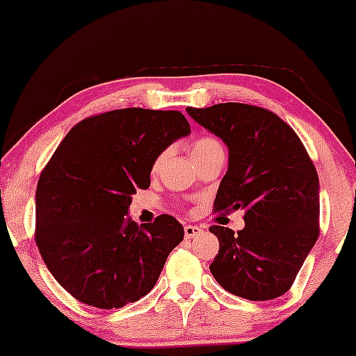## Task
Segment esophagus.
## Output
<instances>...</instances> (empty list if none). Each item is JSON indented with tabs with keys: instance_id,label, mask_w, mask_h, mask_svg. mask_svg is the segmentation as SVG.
<instances>
[{
	"instance_id": "1",
	"label": "esophagus",
	"mask_w": 356,
	"mask_h": 356,
	"mask_svg": "<svg viewBox=\"0 0 356 356\" xmlns=\"http://www.w3.org/2000/svg\"><path fill=\"white\" fill-rule=\"evenodd\" d=\"M202 232H204V229H202V227H199V226H191V224L184 226V234H186L187 239L197 238V236H201Z\"/></svg>"
}]
</instances>
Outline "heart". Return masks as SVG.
<instances>
[{
  "instance_id": "obj_1",
  "label": "heart",
  "mask_w": 356,
  "mask_h": 356,
  "mask_svg": "<svg viewBox=\"0 0 356 356\" xmlns=\"http://www.w3.org/2000/svg\"><path fill=\"white\" fill-rule=\"evenodd\" d=\"M218 147H220V144L218 140H216V138H212V137L195 138V140L192 142V145H191L192 159H195V157H199V155L209 152V150H212V149H218ZM162 157H164V155H161V157H159L157 161L154 162V170H157V167H159V164H161Z\"/></svg>"
}]
</instances>
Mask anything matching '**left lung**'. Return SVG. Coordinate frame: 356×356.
<instances>
[{
    "instance_id": "left-lung-1",
    "label": "left lung",
    "mask_w": 356,
    "mask_h": 356,
    "mask_svg": "<svg viewBox=\"0 0 356 356\" xmlns=\"http://www.w3.org/2000/svg\"><path fill=\"white\" fill-rule=\"evenodd\" d=\"M222 138L229 167L214 212L244 209L243 231L211 226L219 254L212 276L232 295L266 301L284 295L320 236V181L303 142L271 110L248 104L187 107Z\"/></svg>"
}]
</instances>
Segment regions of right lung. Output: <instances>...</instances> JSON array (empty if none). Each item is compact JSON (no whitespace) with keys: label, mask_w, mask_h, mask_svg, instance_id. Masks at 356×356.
Returning a JSON list of instances; mask_svg holds the SVG:
<instances>
[{"label":"right lung","mask_w":356,"mask_h":356,"mask_svg":"<svg viewBox=\"0 0 356 356\" xmlns=\"http://www.w3.org/2000/svg\"><path fill=\"white\" fill-rule=\"evenodd\" d=\"M189 132L177 110L118 108L83 118L56 147L36 186L35 241L75 300L122 308L157 283L184 227L169 214L140 226L125 214L155 159Z\"/></svg>","instance_id":"right-lung-1"}]
</instances>
